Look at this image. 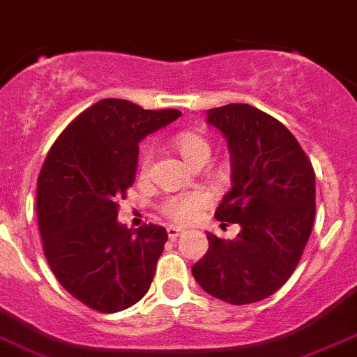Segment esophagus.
Segmentation results:
<instances>
[{
    "mask_svg": "<svg viewBox=\"0 0 357 357\" xmlns=\"http://www.w3.org/2000/svg\"><path fill=\"white\" fill-rule=\"evenodd\" d=\"M181 235H182L181 227H176V226H169L168 227V238L169 240H173V242H175V240L178 238Z\"/></svg>",
    "mask_w": 357,
    "mask_h": 357,
    "instance_id": "obj_1",
    "label": "esophagus"
}]
</instances>
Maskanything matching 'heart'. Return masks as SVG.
<instances>
[{"label":"heart","instance_id":"b5f03b06","mask_svg":"<svg viewBox=\"0 0 357 357\" xmlns=\"http://www.w3.org/2000/svg\"><path fill=\"white\" fill-rule=\"evenodd\" d=\"M173 145L178 151V154L185 159L191 166L203 162L205 165L210 158V152H212V145L206 140L203 135L196 133V131H182V133L175 135L173 138ZM152 159H154V149L147 147L144 151V158H142V168L144 172H147L152 165ZM208 203L203 192L192 191L188 195L173 196L168 198L162 203V212L173 219L175 222H189V220L195 219L199 213V210Z\"/></svg>","mask_w":357,"mask_h":357}]
</instances>
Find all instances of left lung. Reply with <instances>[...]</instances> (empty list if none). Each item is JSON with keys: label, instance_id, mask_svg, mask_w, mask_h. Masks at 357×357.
<instances>
[{"label": "left lung", "instance_id": "obj_1", "mask_svg": "<svg viewBox=\"0 0 357 357\" xmlns=\"http://www.w3.org/2000/svg\"><path fill=\"white\" fill-rule=\"evenodd\" d=\"M231 154V189L215 219L238 224L235 240L206 233L208 250L192 277L210 296L231 305L256 303L293 275L310 238L315 173L282 122L245 103L205 112Z\"/></svg>", "mask_w": 357, "mask_h": 357}]
</instances>
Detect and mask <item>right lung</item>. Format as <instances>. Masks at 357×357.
Returning <instances> with one entry per match:
<instances>
[{
  "mask_svg": "<svg viewBox=\"0 0 357 357\" xmlns=\"http://www.w3.org/2000/svg\"><path fill=\"white\" fill-rule=\"evenodd\" d=\"M181 115L108 98L75 119L47 154L36 189L43 252L61 286L89 308L121 312L151 287L168 233L155 224L126 227L117 202L137 176L138 144Z\"/></svg>",
  "mask_w": 357,
  "mask_h": 357,
  "instance_id": "obj_1",
  "label": "right lung"
}]
</instances>
